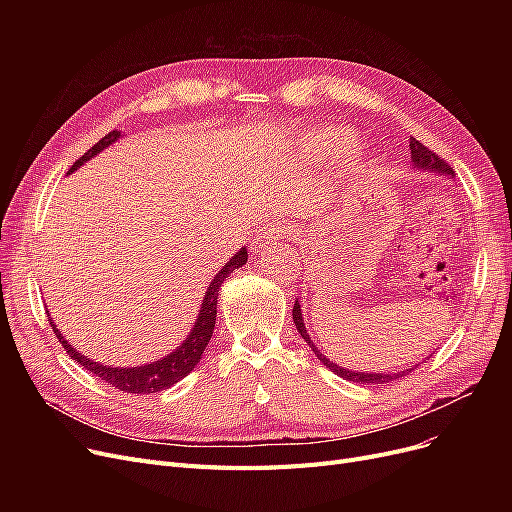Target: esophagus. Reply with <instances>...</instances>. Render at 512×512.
Instances as JSON below:
<instances>
[{"label": "esophagus", "instance_id": "esophagus-1", "mask_svg": "<svg viewBox=\"0 0 512 512\" xmlns=\"http://www.w3.org/2000/svg\"><path fill=\"white\" fill-rule=\"evenodd\" d=\"M282 236H284V226H280V224L265 226L263 232L251 240V251L259 253L267 245H276V240H280Z\"/></svg>", "mask_w": 512, "mask_h": 512}]
</instances>
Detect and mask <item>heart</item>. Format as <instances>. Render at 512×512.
Wrapping results in <instances>:
<instances>
[{"label":"heart","instance_id":"heart-1","mask_svg":"<svg viewBox=\"0 0 512 512\" xmlns=\"http://www.w3.org/2000/svg\"><path fill=\"white\" fill-rule=\"evenodd\" d=\"M353 145V132L346 128H326L307 141V153L311 155H336Z\"/></svg>","mask_w":512,"mask_h":512}]
</instances>
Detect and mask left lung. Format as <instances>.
Wrapping results in <instances>:
<instances>
[{"instance_id": "8db88e82", "label": "left lung", "mask_w": 512, "mask_h": 512, "mask_svg": "<svg viewBox=\"0 0 512 512\" xmlns=\"http://www.w3.org/2000/svg\"><path fill=\"white\" fill-rule=\"evenodd\" d=\"M409 149H411V161H413V168L417 170H423V172H432V174H438V176H450L454 178V172L452 168L446 164L444 159H440L434 151H429L425 145H421L417 139H411L409 143ZM292 319H294V326H297L299 334L303 336V340L311 346V351L315 353V357L324 363L328 369H332L336 375H340L342 380H348V382H357V384H386V382H394L398 378H402V375H407L409 371H413L417 365H413L411 369H402V371H396V373H375V371H355V369H346L334 361H330L326 355H321L317 351L315 342L311 340L307 328H305V319H303V311H301V303L299 299L294 301V307H292Z\"/></svg>"}]
</instances>
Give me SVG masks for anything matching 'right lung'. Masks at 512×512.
Here are the masks:
<instances>
[{
  "label": "right lung",
  "mask_w": 512,
  "mask_h": 512,
  "mask_svg": "<svg viewBox=\"0 0 512 512\" xmlns=\"http://www.w3.org/2000/svg\"><path fill=\"white\" fill-rule=\"evenodd\" d=\"M122 137L120 130H112L107 132L105 137L93 145L83 157L74 161V166L68 170V174H72L74 170H78L80 166H85L91 157H95L97 153H101L105 147L114 145L118 139ZM249 253L247 249L242 247L226 265H222V270L213 276V280L207 286V292L203 294V303L199 307L195 326L188 332L186 340H182L180 346H176L174 351L166 357H161L153 363H145V365H137V367H114V365H103L99 361H93L89 357H85L83 353H78L76 348H72V344L64 338V334L58 330V326L53 324V317H49L47 311V321L49 326L53 328V334L58 336L60 344L66 348V353L70 355V359H74L80 367L87 369L89 373H93L95 378L103 380L105 384H110L122 392H130V394H151V392H161L170 386H174L176 382H180L182 378H186L191 373L197 363L203 357L205 346L209 344L211 336H213V328H215V313H218V294L220 288L224 284V280L247 263Z\"/></svg>",
  "instance_id": "1"
}]
</instances>
